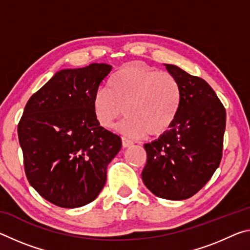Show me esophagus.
Listing matches in <instances>:
<instances>
[{"instance_id": "esophagus-1", "label": "esophagus", "mask_w": 250, "mask_h": 250, "mask_svg": "<svg viewBox=\"0 0 250 250\" xmlns=\"http://www.w3.org/2000/svg\"><path fill=\"white\" fill-rule=\"evenodd\" d=\"M122 146L124 147H129V146H131L133 145V142L132 141H130L129 139H126V138H125V137H122Z\"/></svg>"}]
</instances>
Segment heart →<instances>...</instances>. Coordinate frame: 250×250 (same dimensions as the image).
<instances>
[{
  "mask_svg": "<svg viewBox=\"0 0 250 250\" xmlns=\"http://www.w3.org/2000/svg\"><path fill=\"white\" fill-rule=\"evenodd\" d=\"M108 88H100L92 98L99 125L109 128L125 111L117 125L125 137L159 138L170 130L179 116L182 87L174 76L142 62L125 64L109 78Z\"/></svg>",
  "mask_w": 250,
  "mask_h": 250,
  "instance_id": "b5f03b06",
  "label": "heart"
}]
</instances>
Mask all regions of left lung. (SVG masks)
I'll list each match as a JSON object with an SVG mask.
<instances>
[{"label": "left lung", "instance_id": "8db88e82", "mask_svg": "<svg viewBox=\"0 0 250 250\" xmlns=\"http://www.w3.org/2000/svg\"><path fill=\"white\" fill-rule=\"evenodd\" d=\"M182 87V104L172 128L145 145L142 181L161 198L192 197L213 176L223 155L226 110L204 79L166 65Z\"/></svg>", "mask_w": 250, "mask_h": 250}]
</instances>
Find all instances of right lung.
<instances>
[{"mask_svg": "<svg viewBox=\"0 0 250 250\" xmlns=\"http://www.w3.org/2000/svg\"><path fill=\"white\" fill-rule=\"evenodd\" d=\"M112 66L90 64L55 74L25 105L18 125L27 180L62 208L89 204L107 181L121 138L99 125L92 98Z\"/></svg>", "mask_w": 250, "mask_h": 250, "instance_id": "right-lung-1", "label": "right lung"}]
</instances>
